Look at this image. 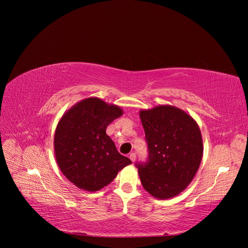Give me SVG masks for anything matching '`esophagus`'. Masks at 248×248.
I'll return each mask as SVG.
<instances>
[{
	"label": "esophagus",
	"mask_w": 248,
	"mask_h": 248,
	"mask_svg": "<svg viewBox=\"0 0 248 248\" xmlns=\"http://www.w3.org/2000/svg\"><path fill=\"white\" fill-rule=\"evenodd\" d=\"M136 158H137L136 153H131V154H129V159L132 160V162H135V161H136Z\"/></svg>",
	"instance_id": "1"
}]
</instances>
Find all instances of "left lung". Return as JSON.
<instances>
[{
  "mask_svg": "<svg viewBox=\"0 0 248 248\" xmlns=\"http://www.w3.org/2000/svg\"><path fill=\"white\" fill-rule=\"evenodd\" d=\"M148 145L146 162L136 163L141 185L159 199L183 191L198 171L203 155L200 129L191 116L171 106L140 112Z\"/></svg>",
  "mask_w": 248,
  "mask_h": 248,
  "instance_id": "8db88e82",
  "label": "left lung"
}]
</instances>
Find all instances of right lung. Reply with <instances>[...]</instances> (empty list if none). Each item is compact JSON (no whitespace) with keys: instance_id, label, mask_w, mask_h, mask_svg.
<instances>
[{"instance_id":"obj_1","label":"right lung","mask_w":248,"mask_h":248,"mask_svg":"<svg viewBox=\"0 0 248 248\" xmlns=\"http://www.w3.org/2000/svg\"><path fill=\"white\" fill-rule=\"evenodd\" d=\"M122 114L119 107L91 97L62 116L54 137L56 161L63 175L78 188L97 191L132 163L117 152L106 133Z\"/></svg>"}]
</instances>
